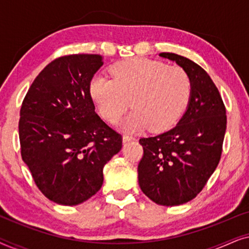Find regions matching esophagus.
<instances>
[{"label":"esophagus","instance_id":"obj_1","mask_svg":"<svg viewBox=\"0 0 249 249\" xmlns=\"http://www.w3.org/2000/svg\"><path fill=\"white\" fill-rule=\"evenodd\" d=\"M122 139H124V142H130V141H134V137H132V136H130V135H127V134H124V137H122Z\"/></svg>","mask_w":249,"mask_h":249}]
</instances>
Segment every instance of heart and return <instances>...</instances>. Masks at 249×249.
<instances>
[{
    "mask_svg": "<svg viewBox=\"0 0 249 249\" xmlns=\"http://www.w3.org/2000/svg\"><path fill=\"white\" fill-rule=\"evenodd\" d=\"M111 76L112 79L95 76L89 93L98 113L111 124L120 120L131 101L134 112L124 122L125 130H168L181 117L192 93L185 70L159 61H121L111 68Z\"/></svg>",
    "mask_w": 249,
    "mask_h": 249,
    "instance_id": "1",
    "label": "heart"
}]
</instances>
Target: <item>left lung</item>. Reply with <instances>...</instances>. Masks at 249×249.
<instances>
[{"label": "left lung", "mask_w": 249, "mask_h": 249, "mask_svg": "<svg viewBox=\"0 0 249 249\" xmlns=\"http://www.w3.org/2000/svg\"><path fill=\"white\" fill-rule=\"evenodd\" d=\"M182 68L192 83L188 107L178 124L155 137L139 139L142 158L138 182L159 205L195 198L219 164L227 128L226 107L205 70L185 56L160 53Z\"/></svg>", "instance_id": "8db88e82"}]
</instances>
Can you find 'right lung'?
<instances>
[{"mask_svg":"<svg viewBox=\"0 0 249 249\" xmlns=\"http://www.w3.org/2000/svg\"><path fill=\"white\" fill-rule=\"evenodd\" d=\"M102 66L98 54L57 57L23 98L21 158L43 195L60 205H78L95 195L104 165L122 147V136L98 117L89 93Z\"/></svg>","mask_w":249,"mask_h":249,"instance_id":"obj_1","label":"right lung"}]
</instances>
